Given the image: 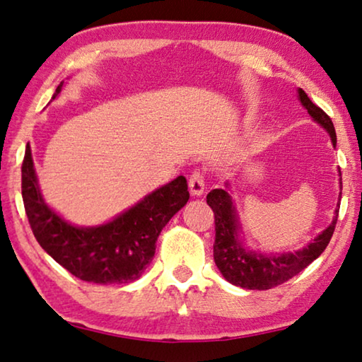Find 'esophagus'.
<instances>
[{
  "mask_svg": "<svg viewBox=\"0 0 362 362\" xmlns=\"http://www.w3.org/2000/svg\"><path fill=\"white\" fill-rule=\"evenodd\" d=\"M188 187H190V193L193 197H199L204 193V172L203 170H193L188 180Z\"/></svg>",
  "mask_w": 362,
  "mask_h": 362,
  "instance_id": "34e87169",
  "label": "esophagus"
}]
</instances>
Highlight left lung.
<instances>
[{
    "label": "left lung",
    "instance_id": "8db88e82",
    "mask_svg": "<svg viewBox=\"0 0 362 362\" xmlns=\"http://www.w3.org/2000/svg\"><path fill=\"white\" fill-rule=\"evenodd\" d=\"M298 96H300L301 105L308 109V112L311 114L315 122H319L329 132L332 143L337 145V134L332 119L327 116L322 109L315 106L309 100L305 90H298ZM206 202H208L212 212H214L216 266L227 282L248 290H269L277 285H282L286 280L295 277L296 274H300L303 269H306L314 259H317L324 253L332 235H334L338 219V209H340V206H338L330 226L322 233L317 235L314 242L309 243L306 248L298 250L295 253L267 256L253 253V251L243 248L242 242L238 240V217L230 194L222 190V188H216V190L208 193Z\"/></svg>",
    "mask_w": 362,
    "mask_h": 362
}]
</instances>
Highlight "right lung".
<instances>
[{"label": "right lung", "instance_id": "1", "mask_svg": "<svg viewBox=\"0 0 362 362\" xmlns=\"http://www.w3.org/2000/svg\"><path fill=\"white\" fill-rule=\"evenodd\" d=\"M188 198L187 179L179 175L105 226L74 227L43 202L30 146L25 148L22 199L32 232L56 262L85 282L130 284L139 279L153 259L160 230Z\"/></svg>", "mask_w": 362, "mask_h": 362}]
</instances>
